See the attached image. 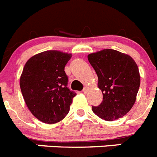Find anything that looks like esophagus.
I'll list each match as a JSON object with an SVG mask.
<instances>
[{"label": "esophagus", "instance_id": "34e87169", "mask_svg": "<svg viewBox=\"0 0 157 157\" xmlns=\"http://www.w3.org/2000/svg\"><path fill=\"white\" fill-rule=\"evenodd\" d=\"M88 90H89V87H88V86H85V87L83 88V90H82V92L86 93L88 91Z\"/></svg>", "mask_w": 157, "mask_h": 157}]
</instances>
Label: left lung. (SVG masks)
<instances>
[{
    "label": "left lung",
    "mask_w": 157,
    "mask_h": 157,
    "mask_svg": "<svg viewBox=\"0 0 157 157\" xmlns=\"http://www.w3.org/2000/svg\"><path fill=\"white\" fill-rule=\"evenodd\" d=\"M87 58L103 92V101L99 106H93V112L107 121L125 116L136 102L140 84L136 62L128 54L111 49L89 54Z\"/></svg>",
    "instance_id": "left-lung-1"
}]
</instances>
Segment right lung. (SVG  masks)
<instances>
[{
	"label": "right lung",
	"instance_id": "obj_1",
	"mask_svg": "<svg viewBox=\"0 0 157 157\" xmlns=\"http://www.w3.org/2000/svg\"><path fill=\"white\" fill-rule=\"evenodd\" d=\"M71 54L47 50L27 61L20 78V87L27 107L37 120L55 124L70 111L76 93L68 88L65 66Z\"/></svg>",
	"mask_w": 157,
	"mask_h": 157
}]
</instances>
